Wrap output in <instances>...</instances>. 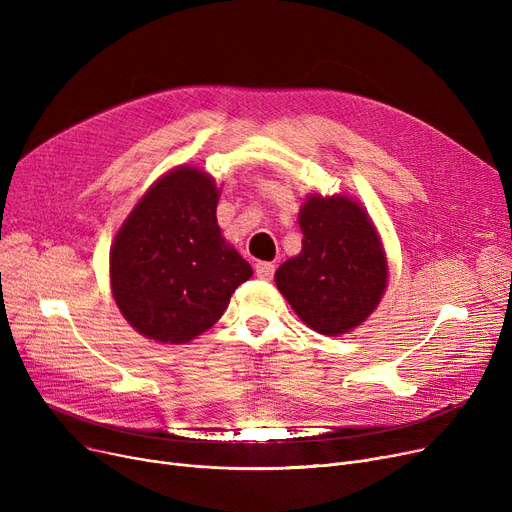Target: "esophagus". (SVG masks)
I'll return each instance as SVG.
<instances>
[{"mask_svg": "<svg viewBox=\"0 0 512 512\" xmlns=\"http://www.w3.org/2000/svg\"><path fill=\"white\" fill-rule=\"evenodd\" d=\"M274 272H276L274 263H267V261H257V263H255V274H257L261 280H272V278H274Z\"/></svg>", "mask_w": 512, "mask_h": 512, "instance_id": "34e87169", "label": "esophagus"}]
</instances>
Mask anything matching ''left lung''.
Returning a JSON list of instances; mask_svg holds the SVG:
<instances>
[{"label": "left lung", "mask_w": 512, "mask_h": 512, "mask_svg": "<svg viewBox=\"0 0 512 512\" xmlns=\"http://www.w3.org/2000/svg\"><path fill=\"white\" fill-rule=\"evenodd\" d=\"M303 249L284 261L276 286L305 324L340 336L361 326L388 284L382 240L361 203L311 195L301 207Z\"/></svg>", "instance_id": "8db88e82"}]
</instances>
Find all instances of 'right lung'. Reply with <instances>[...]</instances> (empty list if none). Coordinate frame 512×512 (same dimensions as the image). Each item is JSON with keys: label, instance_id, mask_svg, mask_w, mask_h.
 <instances>
[{"label": "right lung", "instance_id": "add662e5", "mask_svg": "<svg viewBox=\"0 0 512 512\" xmlns=\"http://www.w3.org/2000/svg\"><path fill=\"white\" fill-rule=\"evenodd\" d=\"M220 191L199 168L178 166L134 205L110 251L114 301L155 342L184 344L218 321L253 267L215 218Z\"/></svg>", "mask_w": 512, "mask_h": 512}]
</instances>
